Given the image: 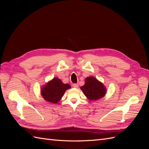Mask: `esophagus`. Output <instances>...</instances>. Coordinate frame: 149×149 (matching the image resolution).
<instances>
[{
    "mask_svg": "<svg viewBox=\"0 0 149 149\" xmlns=\"http://www.w3.org/2000/svg\"><path fill=\"white\" fill-rule=\"evenodd\" d=\"M73 86L74 88H78V84H77V83L73 84Z\"/></svg>",
    "mask_w": 149,
    "mask_h": 149,
    "instance_id": "1",
    "label": "esophagus"
}]
</instances>
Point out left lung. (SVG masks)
Returning a JSON list of instances; mask_svg holds the SVG:
<instances>
[{"instance_id": "8db88e82", "label": "left lung", "mask_w": 149, "mask_h": 149, "mask_svg": "<svg viewBox=\"0 0 149 149\" xmlns=\"http://www.w3.org/2000/svg\"><path fill=\"white\" fill-rule=\"evenodd\" d=\"M81 89L90 101L100 100L106 93V88L104 84L93 76L85 79V84L81 87Z\"/></svg>"}]
</instances>
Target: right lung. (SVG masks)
<instances>
[{
    "mask_svg": "<svg viewBox=\"0 0 149 149\" xmlns=\"http://www.w3.org/2000/svg\"><path fill=\"white\" fill-rule=\"evenodd\" d=\"M71 88L69 84H64L58 78L49 81L41 89V94L45 100L56 104L59 102L67 89Z\"/></svg>",
    "mask_w": 149,
    "mask_h": 149,
    "instance_id": "right-lung-1",
    "label": "right lung"
}]
</instances>
